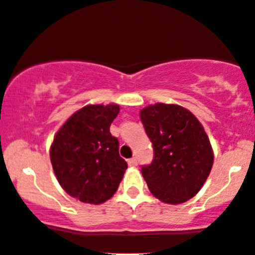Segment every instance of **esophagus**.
<instances>
[{
    "mask_svg": "<svg viewBox=\"0 0 255 255\" xmlns=\"http://www.w3.org/2000/svg\"><path fill=\"white\" fill-rule=\"evenodd\" d=\"M128 164H129V166H137L138 161H137L136 157H132V159L128 160Z\"/></svg>",
    "mask_w": 255,
    "mask_h": 255,
    "instance_id": "obj_1",
    "label": "esophagus"
}]
</instances>
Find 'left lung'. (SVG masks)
<instances>
[{
	"label": "left lung",
	"mask_w": 255,
	"mask_h": 255,
	"mask_svg": "<svg viewBox=\"0 0 255 255\" xmlns=\"http://www.w3.org/2000/svg\"><path fill=\"white\" fill-rule=\"evenodd\" d=\"M141 121L153 146L152 161L141 167L148 189L165 203L187 202L212 169V147L205 129L189 111L162 103L142 109Z\"/></svg>",
	"instance_id": "obj_1"
}]
</instances>
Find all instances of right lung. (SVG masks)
I'll return each instance as SVG.
<instances>
[{"mask_svg": "<svg viewBox=\"0 0 255 255\" xmlns=\"http://www.w3.org/2000/svg\"><path fill=\"white\" fill-rule=\"evenodd\" d=\"M118 105H88L57 132L50 161L59 184L84 203L100 205L113 197L127 169L111 125Z\"/></svg>", "mask_w": 255, "mask_h": 255, "instance_id": "1", "label": "right lung"}]
</instances>
